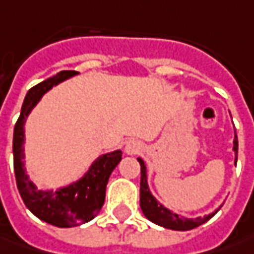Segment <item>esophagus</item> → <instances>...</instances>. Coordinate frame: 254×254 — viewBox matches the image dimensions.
Here are the masks:
<instances>
[{
    "instance_id": "obj_1",
    "label": "esophagus",
    "mask_w": 254,
    "mask_h": 254,
    "mask_svg": "<svg viewBox=\"0 0 254 254\" xmlns=\"http://www.w3.org/2000/svg\"><path fill=\"white\" fill-rule=\"evenodd\" d=\"M125 150H127V154L137 153V152L140 150V143H139V142H136V140H130V142H127V143Z\"/></svg>"
}]
</instances>
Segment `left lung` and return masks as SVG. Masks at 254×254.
Instances as JSON below:
<instances>
[{"label":"left lung","mask_w":254,"mask_h":254,"mask_svg":"<svg viewBox=\"0 0 254 254\" xmlns=\"http://www.w3.org/2000/svg\"><path fill=\"white\" fill-rule=\"evenodd\" d=\"M233 150L236 152V162H238V135L235 130V140H233ZM140 163V208L144 216L152 221L156 225H160L163 228L173 229V231H191L197 228L199 225L205 223L208 219H211L215 215L211 214L204 218H197V219H187L181 218L177 214H173L167 208H164L162 204H159L153 195L150 194L149 187H147V180H146V166L142 159H137Z\"/></svg>","instance_id":"8db88e82"}]
</instances>
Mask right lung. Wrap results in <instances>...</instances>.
I'll return each mask as SVG.
<instances>
[{
	"label": "right lung",
	"mask_w": 254,
	"mask_h": 254,
	"mask_svg": "<svg viewBox=\"0 0 254 254\" xmlns=\"http://www.w3.org/2000/svg\"><path fill=\"white\" fill-rule=\"evenodd\" d=\"M75 74L77 71L64 70L32 87L23 100L21 115L13 127V171L18 191L32 214L59 228H73L97 216L105 201V188L111 173L122 159L121 150L104 154L92 163L91 169L80 181L55 192L38 191L25 174L22 162L25 119L45 92L49 91L53 85Z\"/></svg>",
	"instance_id": "add662e5"
}]
</instances>
